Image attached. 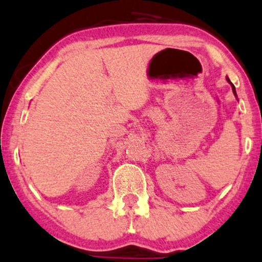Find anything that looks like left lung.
I'll list each match as a JSON object with an SVG mask.
<instances>
[{"mask_svg": "<svg viewBox=\"0 0 262 262\" xmlns=\"http://www.w3.org/2000/svg\"><path fill=\"white\" fill-rule=\"evenodd\" d=\"M228 82H229V83L231 84V82H230V80H229V79H228ZM231 88H233V93H234V95H235V96H236V91H235V86L233 85V84H231Z\"/></svg>", "mask_w": 262, "mask_h": 262, "instance_id": "obj_1", "label": "left lung"}]
</instances>
